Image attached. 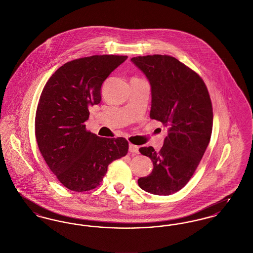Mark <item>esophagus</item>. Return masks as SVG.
<instances>
[{
  "label": "esophagus",
  "instance_id": "34e87169",
  "mask_svg": "<svg viewBox=\"0 0 253 253\" xmlns=\"http://www.w3.org/2000/svg\"><path fill=\"white\" fill-rule=\"evenodd\" d=\"M129 152L132 154H138V147L135 145H129Z\"/></svg>",
  "mask_w": 253,
  "mask_h": 253
}]
</instances>
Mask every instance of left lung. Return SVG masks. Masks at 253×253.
Instances as JSON below:
<instances>
[{"mask_svg":"<svg viewBox=\"0 0 253 253\" xmlns=\"http://www.w3.org/2000/svg\"><path fill=\"white\" fill-rule=\"evenodd\" d=\"M131 60L151 84L150 118L168 127L159 152L152 146L139 149L154 169L137 183L145 192L169 195L190 181L204 156L212 131L211 100L201 77L173 57L148 55Z\"/></svg>","mask_w":253,"mask_h":253,"instance_id":"1","label":"left lung"}]
</instances>
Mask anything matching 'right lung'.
Masks as SVG:
<instances>
[{"label":"right lung","instance_id":"add662e5","mask_svg":"<svg viewBox=\"0 0 253 253\" xmlns=\"http://www.w3.org/2000/svg\"><path fill=\"white\" fill-rule=\"evenodd\" d=\"M127 56L95 55L68 61L44 86L37 107L35 134L40 152L58 180L73 192L96 188L110 163L125 157L123 137L87 131L89 107L101 100V85Z\"/></svg>","mask_w":253,"mask_h":253}]
</instances>
